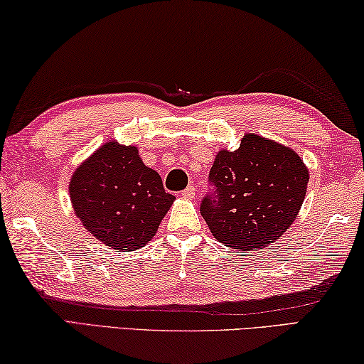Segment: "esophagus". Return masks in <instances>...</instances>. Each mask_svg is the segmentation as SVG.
I'll return each instance as SVG.
<instances>
[{
    "instance_id": "obj_1",
    "label": "esophagus",
    "mask_w": 364,
    "mask_h": 364,
    "mask_svg": "<svg viewBox=\"0 0 364 364\" xmlns=\"http://www.w3.org/2000/svg\"><path fill=\"white\" fill-rule=\"evenodd\" d=\"M195 193H196L195 187H187V188L182 192V196H183V198H187V200H193V198H195Z\"/></svg>"
}]
</instances>
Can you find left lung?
Wrapping results in <instances>:
<instances>
[{
	"mask_svg": "<svg viewBox=\"0 0 364 364\" xmlns=\"http://www.w3.org/2000/svg\"><path fill=\"white\" fill-rule=\"evenodd\" d=\"M209 178L218 198L203 200L201 215L213 237L251 251L267 247L292 225L310 174L289 146L246 132L237 150L215 153Z\"/></svg>",
	"mask_w": 364,
	"mask_h": 364,
	"instance_id": "8db88e82",
	"label": "left lung"
}]
</instances>
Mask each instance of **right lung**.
<instances>
[{
	"instance_id": "add662e5",
	"label": "right lung",
	"mask_w": 364,
	"mask_h": 364,
	"mask_svg": "<svg viewBox=\"0 0 364 364\" xmlns=\"http://www.w3.org/2000/svg\"><path fill=\"white\" fill-rule=\"evenodd\" d=\"M70 201L82 227L108 247L129 252L153 240L176 196L136 145L107 140L75 169Z\"/></svg>"
}]
</instances>
